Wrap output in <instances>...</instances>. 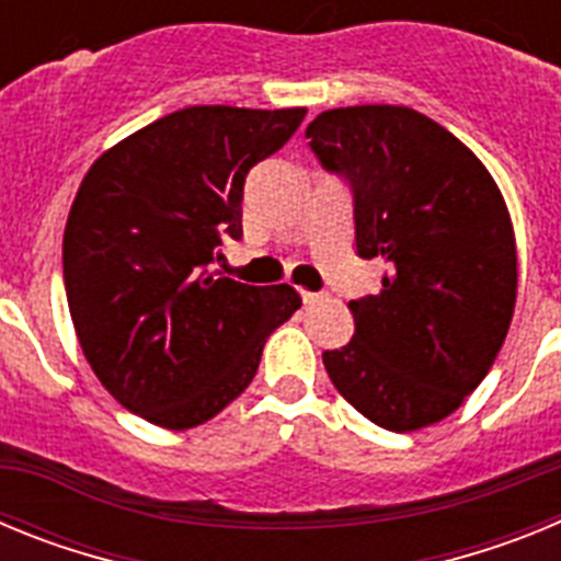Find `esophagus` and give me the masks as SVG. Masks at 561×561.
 Returning a JSON list of instances; mask_svg holds the SVG:
<instances>
[{
  "label": "esophagus",
  "instance_id": "obj_1",
  "mask_svg": "<svg viewBox=\"0 0 561 561\" xmlns=\"http://www.w3.org/2000/svg\"><path fill=\"white\" fill-rule=\"evenodd\" d=\"M300 297H304V304L306 306H311V304H317V300H320V297H323V291H300Z\"/></svg>",
  "mask_w": 561,
  "mask_h": 561
}]
</instances>
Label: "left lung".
Listing matches in <instances>:
<instances>
[{"label": "left lung", "mask_w": 561, "mask_h": 561, "mask_svg": "<svg viewBox=\"0 0 561 561\" xmlns=\"http://www.w3.org/2000/svg\"><path fill=\"white\" fill-rule=\"evenodd\" d=\"M354 193L356 255L381 289L351 300L354 336L325 351L342 399L390 433L447 419L497 359L517 300V244L497 182L463 142L408 106H348L306 128Z\"/></svg>", "instance_id": "left-lung-1"}]
</instances>
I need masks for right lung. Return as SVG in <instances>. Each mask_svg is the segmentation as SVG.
<instances>
[{"label": "right lung", "mask_w": 561, "mask_h": 561, "mask_svg": "<svg viewBox=\"0 0 561 561\" xmlns=\"http://www.w3.org/2000/svg\"><path fill=\"white\" fill-rule=\"evenodd\" d=\"M304 117V106L180 108L101 153L78 187L64 230L72 325L103 388L157 427L221 413L304 304L289 284L210 272L227 238H241L250 168Z\"/></svg>", "instance_id": "right-lung-1"}]
</instances>
